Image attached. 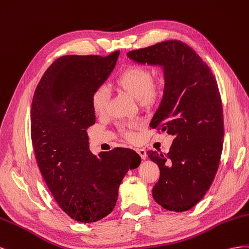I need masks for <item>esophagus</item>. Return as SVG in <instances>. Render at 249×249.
<instances>
[{"instance_id":"esophagus-1","label":"esophagus","mask_w":249,"mask_h":249,"mask_svg":"<svg viewBox=\"0 0 249 249\" xmlns=\"http://www.w3.org/2000/svg\"><path fill=\"white\" fill-rule=\"evenodd\" d=\"M136 150H137V152L140 154V156H141L142 159L146 160V158H147V152H146V150H145L144 148H137Z\"/></svg>"}]
</instances>
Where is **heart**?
Returning a JSON list of instances; mask_svg holds the SVG:
<instances>
[{
	"label": "heart",
	"mask_w": 249,
	"mask_h": 249,
	"mask_svg": "<svg viewBox=\"0 0 249 249\" xmlns=\"http://www.w3.org/2000/svg\"><path fill=\"white\" fill-rule=\"evenodd\" d=\"M119 88L126 90L134 99L141 103H150L159 95L162 84V76H156L154 79L151 78V73L145 68L133 67L126 70L120 75L117 80ZM110 98V90L107 85L101 84L95 89L91 96V105L96 115L102 116L107 109V105ZM140 127L138 121L127 122L121 125V130L123 131L126 139L134 141L137 138L133 129Z\"/></svg>",
	"instance_id": "heart-1"
}]
</instances>
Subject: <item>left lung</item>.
<instances>
[{
	"instance_id": "1",
	"label": "left lung",
	"mask_w": 249,
	"mask_h": 249,
	"mask_svg": "<svg viewBox=\"0 0 249 249\" xmlns=\"http://www.w3.org/2000/svg\"><path fill=\"white\" fill-rule=\"evenodd\" d=\"M127 56L162 70L164 93L150 127H160L174 140L167 154L147 152L160 171L152 196L168 211H188L210 189L221 158L224 126L217 81L194 50L179 40L134 50Z\"/></svg>"
}]
</instances>
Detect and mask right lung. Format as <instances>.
I'll return each mask as SVG.
<instances>
[{"instance_id": "obj_1", "label": "right lung", "mask_w": 249, "mask_h": 249, "mask_svg": "<svg viewBox=\"0 0 249 249\" xmlns=\"http://www.w3.org/2000/svg\"><path fill=\"white\" fill-rule=\"evenodd\" d=\"M119 54L61 56L34 91L31 139L39 171L61 210L79 222L110 214L121 181L141 164L128 148L98 156L89 149L87 129L96 122L91 96L111 74Z\"/></svg>"}]
</instances>
